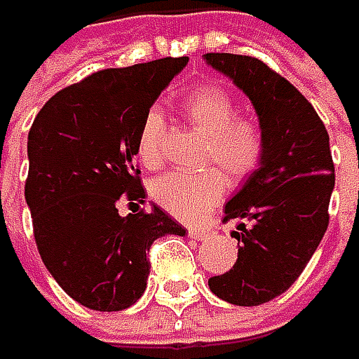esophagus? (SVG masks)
I'll use <instances>...</instances> for the list:
<instances>
[{"label": "esophagus", "instance_id": "esophagus-1", "mask_svg": "<svg viewBox=\"0 0 359 359\" xmlns=\"http://www.w3.org/2000/svg\"><path fill=\"white\" fill-rule=\"evenodd\" d=\"M189 237L191 239H205L208 237V229H199V226L189 229Z\"/></svg>", "mask_w": 359, "mask_h": 359}]
</instances>
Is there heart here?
I'll return each instance as SVG.
<instances>
[{
  "label": "heart",
  "mask_w": 359,
  "mask_h": 359,
  "mask_svg": "<svg viewBox=\"0 0 359 359\" xmlns=\"http://www.w3.org/2000/svg\"><path fill=\"white\" fill-rule=\"evenodd\" d=\"M182 114L205 137L199 164L216 166L231 182H243L259 168L266 151L264 128L255 118L237 114V104L226 89L218 85L191 89L182 97ZM164 114L151 108L143 116L137 135V154L143 166L158 168L164 162ZM217 171L166 172L151 182V197L180 220H195L224 193V177Z\"/></svg>",
  "instance_id": "obj_1"
}]
</instances>
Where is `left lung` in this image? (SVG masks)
<instances>
[{
	"mask_svg": "<svg viewBox=\"0 0 359 359\" xmlns=\"http://www.w3.org/2000/svg\"><path fill=\"white\" fill-rule=\"evenodd\" d=\"M203 57L243 89L266 139L259 168L224 205L222 222L237 220V262L208 285L229 304L259 306L299 278L326 233L334 187L328 133L314 106L262 60L237 53Z\"/></svg>",
	"mask_w": 359,
	"mask_h": 359,
	"instance_id": "8db88e82",
	"label": "left lung"
}]
</instances>
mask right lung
I'll return each mask as SVG.
<instances>
[{
	"label": "right lung",
	"mask_w": 359,
	"mask_h": 359,
	"mask_svg": "<svg viewBox=\"0 0 359 359\" xmlns=\"http://www.w3.org/2000/svg\"><path fill=\"white\" fill-rule=\"evenodd\" d=\"M189 57H162L106 68L57 91L29 130L25 197L36 250L55 283L81 306L118 312L147 287L149 248L184 235L162 208L145 199L135 164L143 116ZM135 210L117 214V201Z\"/></svg>",
	"instance_id": "add662e5"
}]
</instances>
